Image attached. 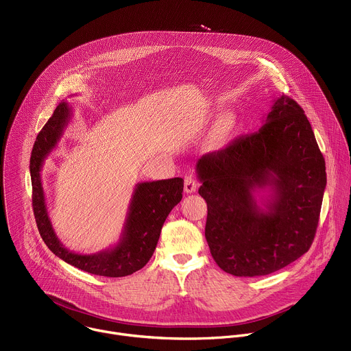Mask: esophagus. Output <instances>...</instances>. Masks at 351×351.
Here are the masks:
<instances>
[{
    "mask_svg": "<svg viewBox=\"0 0 351 351\" xmlns=\"http://www.w3.org/2000/svg\"><path fill=\"white\" fill-rule=\"evenodd\" d=\"M184 189H185L186 193H193V192H196V189H197V181H196V178H195L192 174L185 176V178H184Z\"/></svg>",
    "mask_w": 351,
    "mask_h": 351,
    "instance_id": "esophagus-1",
    "label": "esophagus"
}]
</instances>
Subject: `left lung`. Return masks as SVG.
Listing matches in <instances>:
<instances>
[{
	"label": "left lung",
	"mask_w": 351,
	"mask_h": 351,
	"mask_svg": "<svg viewBox=\"0 0 351 351\" xmlns=\"http://www.w3.org/2000/svg\"><path fill=\"white\" fill-rule=\"evenodd\" d=\"M196 173L207 203L206 240L223 271L266 276L308 251L326 173L295 100L277 97L258 132L203 155ZM259 191L267 193L256 199Z\"/></svg>",
	"instance_id": "left-lung-1"
}]
</instances>
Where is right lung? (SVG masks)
<instances>
[{
	"label": "right lung",
	"mask_w": 351,
	"mask_h": 351,
	"mask_svg": "<svg viewBox=\"0 0 351 351\" xmlns=\"http://www.w3.org/2000/svg\"><path fill=\"white\" fill-rule=\"evenodd\" d=\"M71 117V107L62 101L38 133L33 147L30 159L33 210L40 234L56 256L81 270L106 277L129 276L151 259L167 215L182 199L184 180L176 177L138 182L129 204L122 234L114 247L88 255L67 250L56 236L48 214L41 170L45 159L60 141Z\"/></svg>",
	"instance_id": "add662e5"
}]
</instances>
